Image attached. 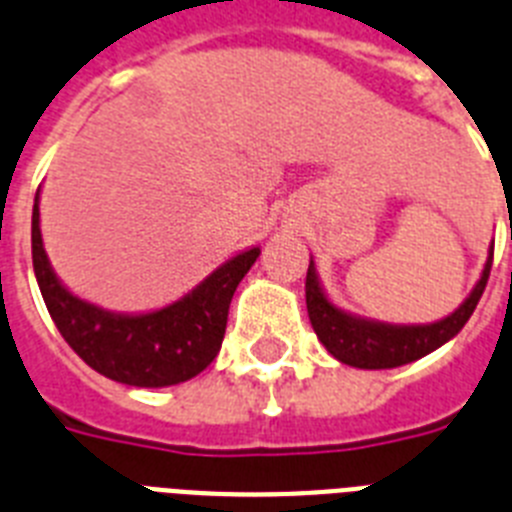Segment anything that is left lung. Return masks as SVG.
<instances>
[{
    "instance_id": "8db88e82",
    "label": "left lung",
    "mask_w": 512,
    "mask_h": 512,
    "mask_svg": "<svg viewBox=\"0 0 512 512\" xmlns=\"http://www.w3.org/2000/svg\"><path fill=\"white\" fill-rule=\"evenodd\" d=\"M489 270H492V257L487 260V268H484L482 278L476 283V289L471 291V296L450 317H445L440 322H432V325H409V328H401V325L356 320V317L346 315V312L333 307L325 299V294H322L315 268L309 263L307 283H304L309 322H312V328H315L322 346L336 356L338 362L351 364V367L359 369L401 367V364L422 359L429 351L440 349L442 343L450 341L466 325L468 317L474 315V309L479 304V299H482L484 289H487Z\"/></svg>"
}]
</instances>
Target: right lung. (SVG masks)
Returning a JSON list of instances; mask_svg holds the SVG:
<instances>
[{
  "label": "right lung",
  "mask_w": 512,
  "mask_h": 512,
  "mask_svg": "<svg viewBox=\"0 0 512 512\" xmlns=\"http://www.w3.org/2000/svg\"><path fill=\"white\" fill-rule=\"evenodd\" d=\"M33 270L51 320L70 349L109 380L163 388L200 375L221 351L229 304L236 286L260 255L249 249L205 278L182 302L150 315H111L64 289L46 260L38 229V192L33 205Z\"/></svg>",
  "instance_id": "add662e5"
}]
</instances>
